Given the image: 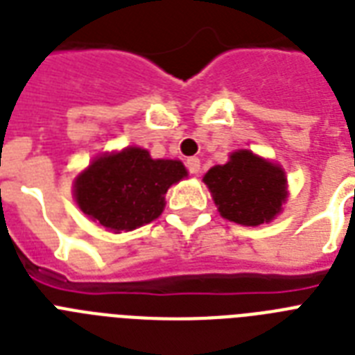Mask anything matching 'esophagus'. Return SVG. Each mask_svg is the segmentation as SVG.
Returning a JSON list of instances; mask_svg holds the SVG:
<instances>
[{"label":"esophagus","mask_w":355,"mask_h":355,"mask_svg":"<svg viewBox=\"0 0 355 355\" xmlns=\"http://www.w3.org/2000/svg\"><path fill=\"white\" fill-rule=\"evenodd\" d=\"M186 168H187V171L191 173V175H198V171H200V160H198L197 157L187 158Z\"/></svg>","instance_id":"obj_1"}]
</instances>
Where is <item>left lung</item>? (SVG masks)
<instances>
[{
    "label": "left lung",
    "mask_w": 355,
    "mask_h": 355,
    "mask_svg": "<svg viewBox=\"0 0 355 355\" xmlns=\"http://www.w3.org/2000/svg\"><path fill=\"white\" fill-rule=\"evenodd\" d=\"M204 182L220 215L243 226L270 223L286 198L284 171L252 151H235L230 162L209 169Z\"/></svg>",
    "instance_id": "1"
}]
</instances>
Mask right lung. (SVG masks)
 Here are the masks:
<instances>
[{"label": "right lung", "mask_w": 355, "mask_h": 355, "mask_svg": "<svg viewBox=\"0 0 355 355\" xmlns=\"http://www.w3.org/2000/svg\"><path fill=\"white\" fill-rule=\"evenodd\" d=\"M186 175L178 160H153L146 149L128 148L98 157L76 178L74 197L100 226L131 232L162 213L169 186Z\"/></svg>", "instance_id": "right-lung-1"}]
</instances>
